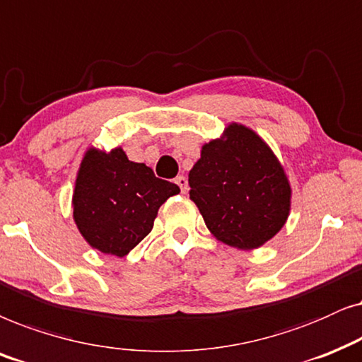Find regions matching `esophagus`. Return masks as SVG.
I'll return each mask as SVG.
<instances>
[{
	"label": "esophagus",
	"mask_w": 362,
	"mask_h": 362,
	"mask_svg": "<svg viewBox=\"0 0 362 362\" xmlns=\"http://www.w3.org/2000/svg\"><path fill=\"white\" fill-rule=\"evenodd\" d=\"M175 184L180 187V190H182V194H185L187 190H189V180H187V178L184 177V175H178L177 178H175Z\"/></svg>",
	"instance_id": "esophagus-1"
}]
</instances>
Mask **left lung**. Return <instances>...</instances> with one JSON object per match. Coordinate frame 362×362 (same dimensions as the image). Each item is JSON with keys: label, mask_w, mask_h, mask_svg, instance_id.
Here are the masks:
<instances>
[{"label": "left lung", "mask_w": 362, "mask_h": 362, "mask_svg": "<svg viewBox=\"0 0 362 362\" xmlns=\"http://www.w3.org/2000/svg\"><path fill=\"white\" fill-rule=\"evenodd\" d=\"M190 199L220 242L252 250L281 230L291 189L281 165L257 134L231 124L211 141L189 173Z\"/></svg>", "instance_id": "obj_1"}]
</instances>
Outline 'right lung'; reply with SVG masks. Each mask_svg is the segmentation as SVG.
Instances as JSON below:
<instances>
[{
	"label": "right lung",
	"mask_w": 362,
	"mask_h": 362,
	"mask_svg": "<svg viewBox=\"0 0 362 362\" xmlns=\"http://www.w3.org/2000/svg\"><path fill=\"white\" fill-rule=\"evenodd\" d=\"M178 192L146 163L129 160L122 148H90L76 180V225L90 247L125 257L151 233L163 202Z\"/></svg>",
	"instance_id": "right-lung-1"
}]
</instances>
